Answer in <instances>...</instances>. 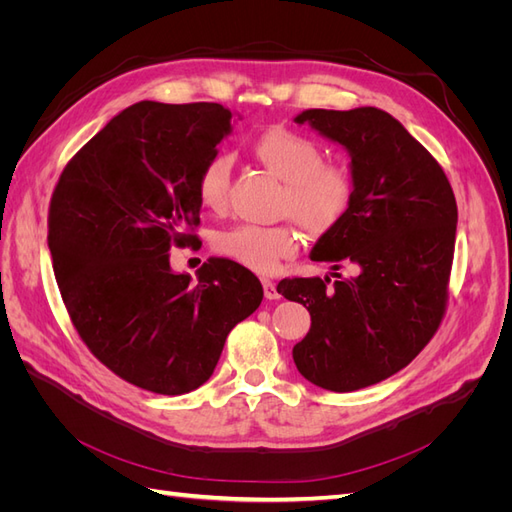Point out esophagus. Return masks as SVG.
Segmentation results:
<instances>
[{"instance_id":"1","label":"esophagus","mask_w":512,"mask_h":512,"mask_svg":"<svg viewBox=\"0 0 512 512\" xmlns=\"http://www.w3.org/2000/svg\"><path fill=\"white\" fill-rule=\"evenodd\" d=\"M262 288H265V297H267L269 301H273V299H280V297H282V294L277 292L275 282H273V280H269V277H265V280H262Z\"/></svg>"}]
</instances>
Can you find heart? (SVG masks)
<instances>
[{"label":"heart","instance_id":"b5f03b06","mask_svg":"<svg viewBox=\"0 0 512 512\" xmlns=\"http://www.w3.org/2000/svg\"><path fill=\"white\" fill-rule=\"evenodd\" d=\"M256 158L284 185L282 213L290 215L309 235L333 230L350 209L354 175L342 162H324L318 143L290 130H269L254 143ZM232 160L215 153L198 173L200 205L220 211L228 198ZM299 232L290 224H239L215 237V252L256 273H273L280 262L299 250Z\"/></svg>","mask_w":512,"mask_h":512}]
</instances>
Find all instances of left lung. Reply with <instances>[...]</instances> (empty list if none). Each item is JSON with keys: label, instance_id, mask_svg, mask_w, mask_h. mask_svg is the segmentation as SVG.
I'll return each instance as SVG.
<instances>
[{"label": "left lung", "instance_id": "obj_1", "mask_svg": "<svg viewBox=\"0 0 512 512\" xmlns=\"http://www.w3.org/2000/svg\"><path fill=\"white\" fill-rule=\"evenodd\" d=\"M294 121L348 151L356 185L344 220L309 254L354 275L277 284L312 316L292 359L320 389L359 391L404 369L440 327L455 252V194L431 153L380 108H309Z\"/></svg>", "mask_w": 512, "mask_h": 512}]
</instances>
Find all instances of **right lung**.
I'll list each match as a JSON object with an SVG mask.
<instances>
[{"instance_id": "right-lung-1", "label": "right lung", "mask_w": 512, "mask_h": 512, "mask_svg": "<svg viewBox=\"0 0 512 512\" xmlns=\"http://www.w3.org/2000/svg\"><path fill=\"white\" fill-rule=\"evenodd\" d=\"M230 121L213 102L132 104L68 162L51 198L49 250L74 329L151 393L205 384L262 301L258 277L232 260L209 258L196 282L170 269V247L196 241L198 173Z\"/></svg>"}]
</instances>
